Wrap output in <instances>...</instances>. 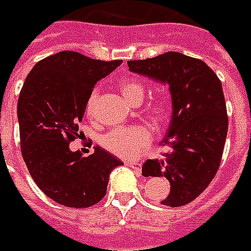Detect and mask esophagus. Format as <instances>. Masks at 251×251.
I'll return each instance as SVG.
<instances>
[{
    "label": "esophagus",
    "instance_id": "esophagus-1",
    "mask_svg": "<svg viewBox=\"0 0 251 251\" xmlns=\"http://www.w3.org/2000/svg\"><path fill=\"white\" fill-rule=\"evenodd\" d=\"M126 165H127V166H130V168L135 169V170H138V172H140L139 162H132V161H130V162H126Z\"/></svg>",
    "mask_w": 251,
    "mask_h": 251
}]
</instances>
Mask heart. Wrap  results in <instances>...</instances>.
Listing matches in <instances>:
<instances>
[{
	"mask_svg": "<svg viewBox=\"0 0 251 251\" xmlns=\"http://www.w3.org/2000/svg\"><path fill=\"white\" fill-rule=\"evenodd\" d=\"M120 93L132 105H139L144 99L146 90L144 86L136 79H127L120 83ZM97 100V93L91 94L86 103V113L93 115L94 105ZM147 113L151 120L156 124L162 122L166 117V107L161 100L153 101L147 107ZM101 146L112 153L121 158L138 157L151 143L150 131L142 126L129 127V129H113L101 136Z\"/></svg>",
	"mask_w": 251,
	"mask_h": 251,
	"instance_id": "1",
	"label": "heart"
}]
</instances>
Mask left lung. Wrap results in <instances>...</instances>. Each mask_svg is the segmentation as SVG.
I'll return each instance as SVG.
<instances>
[{
    "label": "left lung",
    "mask_w": 251,
    "mask_h": 251,
    "mask_svg": "<svg viewBox=\"0 0 251 251\" xmlns=\"http://www.w3.org/2000/svg\"><path fill=\"white\" fill-rule=\"evenodd\" d=\"M129 71L162 85L172 97V119L160 146L169 147L160 160H147L143 176H164L170 193L166 206H183L213 180L221 165L228 130L225 94L206 63L169 51L156 58L127 62Z\"/></svg>",
    "instance_id": "1"
}]
</instances>
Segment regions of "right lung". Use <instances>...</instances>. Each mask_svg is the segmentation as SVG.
I'll return each mask as SVG.
<instances>
[{
  "instance_id": "1",
  "label": "right lung",
  "mask_w": 251,
  "mask_h": 251,
  "mask_svg": "<svg viewBox=\"0 0 251 251\" xmlns=\"http://www.w3.org/2000/svg\"><path fill=\"white\" fill-rule=\"evenodd\" d=\"M121 63L60 51L38 62L22 87V156L38 188L60 205L82 209L99 202L112 170L124 165L100 147H94L90 156L69 148V142L78 136V122L93 87Z\"/></svg>"
}]
</instances>
